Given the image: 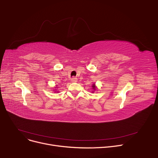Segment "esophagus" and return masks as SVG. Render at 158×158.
<instances>
[{"label": "esophagus", "mask_w": 158, "mask_h": 158, "mask_svg": "<svg viewBox=\"0 0 158 158\" xmlns=\"http://www.w3.org/2000/svg\"><path fill=\"white\" fill-rule=\"evenodd\" d=\"M71 81L72 82H77V79L76 78V77H72L71 78Z\"/></svg>", "instance_id": "34e87169"}]
</instances>
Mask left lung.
Segmentation results:
<instances>
[{"instance_id":"obj_1","label":"left lung","mask_w":158,"mask_h":158,"mask_svg":"<svg viewBox=\"0 0 158 158\" xmlns=\"http://www.w3.org/2000/svg\"><path fill=\"white\" fill-rule=\"evenodd\" d=\"M92 88H93V89H94V90H95L96 89V86H95V85L94 84L93 85V86H92Z\"/></svg>"}]
</instances>
